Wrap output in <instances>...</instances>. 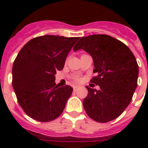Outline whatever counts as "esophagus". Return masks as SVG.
<instances>
[{"label":"esophagus","mask_w":148,"mask_h":148,"mask_svg":"<svg viewBox=\"0 0 148 148\" xmlns=\"http://www.w3.org/2000/svg\"><path fill=\"white\" fill-rule=\"evenodd\" d=\"M77 88H78V86H73L74 91H76V90H77Z\"/></svg>","instance_id":"34e87169"}]
</instances>
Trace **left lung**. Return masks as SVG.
Wrapping results in <instances>:
<instances>
[{"instance_id": "1", "label": "left lung", "mask_w": 148, "mask_h": 148, "mask_svg": "<svg viewBox=\"0 0 148 148\" xmlns=\"http://www.w3.org/2000/svg\"><path fill=\"white\" fill-rule=\"evenodd\" d=\"M82 49L93 58L97 76L91 82L100 90L86 87L84 109L93 121L106 123L116 118L130 104L137 87L139 66L127 46L108 35H92L81 38L74 51Z\"/></svg>"}]
</instances>
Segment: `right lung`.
I'll list each match as a JSON object with an SVG mask.
<instances>
[{"mask_svg": "<svg viewBox=\"0 0 148 148\" xmlns=\"http://www.w3.org/2000/svg\"><path fill=\"white\" fill-rule=\"evenodd\" d=\"M79 37L46 35L31 39L21 49L12 66V87L25 113L36 121L58 117L73 92L70 86L58 87L55 74Z\"/></svg>", "mask_w": 148, "mask_h": 148, "instance_id": "1", "label": "right lung"}]
</instances>
